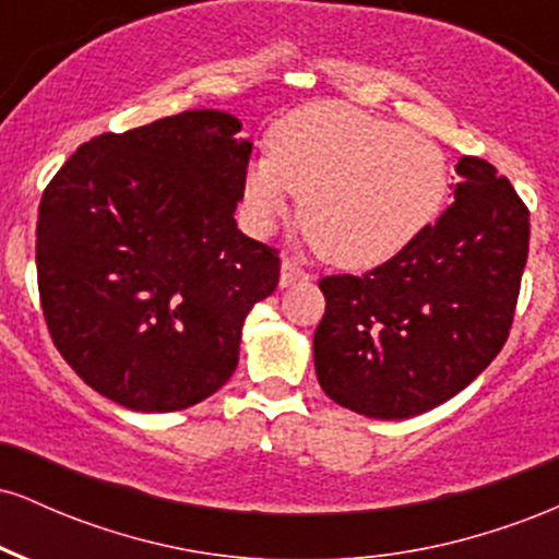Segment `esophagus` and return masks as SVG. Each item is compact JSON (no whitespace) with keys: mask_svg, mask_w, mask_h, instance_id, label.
Instances as JSON below:
<instances>
[{"mask_svg":"<svg viewBox=\"0 0 559 559\" xmlns=\"http://www.w3.org/2000/svg\"><path fill=\"white\" fill-rule=\"evenodd\" d=\"M307 278H310V273L301 271L297 262H292V260L281 262V278H278L281 288H288V286H294V284H301V281H307Z\"/></svg>","mask_w":559,"mask_h":559,"instance_id":"34e87169","label":"esophagus"}]
</instances>
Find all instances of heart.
Wrapping results in <instances>:
<instances>
[{
	"instance_id": "1",
	"label": "heart",
	"mask_w": 559,
	"mask_h": 559,
	"mask_svg": "<svg viewBox=\"0 0 559 559\" xmlns=\"http://www.w3.org/2000/svg\"><path fill=\"white\" fill-rule=\"evenodd\" d=\"M447 159L431 139L346 105H307L271 133V157L252 159L243 199L267 230L299 194V223L318 252L360 271L404 252L447 199Z\"/></svg>"
}]
</instances>
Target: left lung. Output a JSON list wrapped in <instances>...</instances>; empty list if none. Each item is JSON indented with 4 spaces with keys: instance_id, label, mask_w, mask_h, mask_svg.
Listing matches in <instances>:
<instances>
[{
    "instance_id": "left-lung-1",
    "label": "left lung",
    "mask_w": 559,
    "mask_h": 559,
    "mask_svg": "<svg viewBox=\"0 0 559 559\" xmlns=\"http://www.w3.org/2000/svg\"><path fill=\"white\" fill-rule=\"evenodd\" d=\"M454 202L404 252L320 281V386L365 418L404 420L452 400L510 333L528 258V210L497 168L454 165Z\"/></svg>"
}]
</instances>
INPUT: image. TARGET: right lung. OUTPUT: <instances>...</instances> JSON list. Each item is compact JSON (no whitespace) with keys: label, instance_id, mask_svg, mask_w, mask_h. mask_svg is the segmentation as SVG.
<instances>
[{"label":"right lung","instance_id":"obj_1","mask_svg":"<svg viewBox=\"0 0 559 559\" xmlns=\"http://www.w3.org/2000/svg\"><path fill=\"white\" fill-rule=\"evenodd\" d=\"M241 120L186 110L70 155L38 204L47 329L94 391L139 413L207 400L241 325L278 286V252L236 228L252 144Z\"/></svg>","mask_w":559,"mask_h":559}]
</instances>
